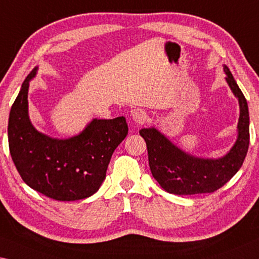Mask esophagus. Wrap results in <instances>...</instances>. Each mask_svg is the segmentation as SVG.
Here are the masks:
<instances>
[{
	"mask_svg": "<svg viewBox=\"0 0 259 259\" xmlns=\"http://www.w3.org/2000/svg\"><path fill=\"white\" fill-rule=\"evenodd\" d=\"M131 117L137 124H143L147 121V113L143 108H136L131 110Z\"/></svg>",
	"mask_w": 259,
	"mask_h": 259,
	"instance_id": "esophagus-1",
	"label": "esophagus"
}]
</instances>
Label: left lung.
<instances>
[{"label": "left lung", "mask_w": 259, "mask_h": 259, "mask_svg": "<svg viewBox=\"0 0 259 259\" xmlns=\"http://www.w3.org/2000/svg\"><path fill=\"white\" fill-rule=\"evenodd\" d=\"M226 80L240 105L237 139L223 158H198L179 149L154 126L139 131L145 139L151 173L163 190L174 195L206 194L218 190L240 169L249 147V110L247 100L235 79L224 65Z\"/></svg>", "instance_id": "1"}]
</instances>
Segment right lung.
Here are the masks:
<instances>
[{
  "instance_id": "right-lung-1",
  "label": "right lung",
  "mask_w": 259,
  "mask_h": 259,
  "mask_svg": "<svg viewBox=\"0 0 259 259\" xmlns=\"http://www.w3.org/2000/svg\"><path fill=\"white\" fill-rule=\"evenodd\" d=\"M34 68L12 105L8 139L23 181L49 198L62 202L84 199L99 190L113 152L128 135L125 117L93 120L77 136L52 138L39 133L28 117L27 93Z\"/></svg>"
}]
</instances>
